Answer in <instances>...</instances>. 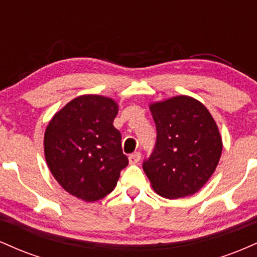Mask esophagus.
Returning <instances> with one entry per match:
<instances>
[{
  "label": "esophagus",
  "mask_w": 257,
  "mask_h": 257,
  "mask_svg": "<svg viewBox=\"0 0 257 257\" xmlns=\"http://www.w3.org/2000/svg\"><path fill=\"white\" fill-rule=\"evenodd\" d=\"M141 158V153L140 152H134L129 156V163L131 164H137Z\"/></svg>",
  "instance_id": "1"
}]
</instances>
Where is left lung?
Segmentation results:
<instances>
[{
	"mask_svg": "<svg viewBox=\"0 0 257 257\" xmlns=\"http://www.w3.org/2000/svg\"><path fill=\"white\" fill-rule=\"evenodd\" d=\"M155 149L143 163L153 190L166 198L194 194L216 169L222 152L219 129L203 104L175 96L151 105Z\"/></svg>",
	"mask_w": 257,
	"mask_h": 257,
	"instance_id": "obj_1",
	"label": "left lung"
}]
</instances>
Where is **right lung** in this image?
I'll use <instances>...</instances> for the list:
<instances>
[{"mask_svg": "<svg viewBox=\"0 0 257 257\" xmlns=\"http://www.w3.org/2000/svg\"><path fill=\"white\" fill-rule=\"evenodd\" d=\"M118 106L110 98L82 95L61 108L44 134V156L66 192L95 202L112 192L128 157L113 119Z\"/></svg>", "mask_w": 257, "mask_h": 257, "instance_id": "1", "label": "right lung"}]
</instances>
